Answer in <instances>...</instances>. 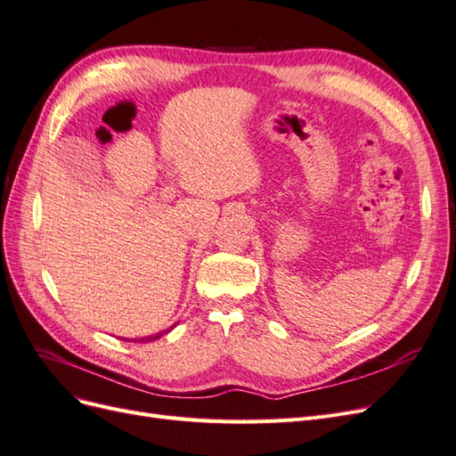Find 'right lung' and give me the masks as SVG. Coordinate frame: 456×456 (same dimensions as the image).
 <instances>
[{
	"mask_svg": "<svg viewBox=\"0 0 456 456\" xmlns=\"http://www.w3.org/2000/svg\"><path fill=\"white\" fill-rule=\"evenodd\" d=\"M173 329V327H171ZM171 329H167V330H163V333H158V335H150V337H144V338H139V342H150V340H156V338H159V337H163V335H167ZM134 342H136V338H133Z\"/></svg>",
	"mask_w": 456,
	"mask_h": 456,
	"instance_id": "add662e5",
	"label": "right lung"
}]
</instances>
